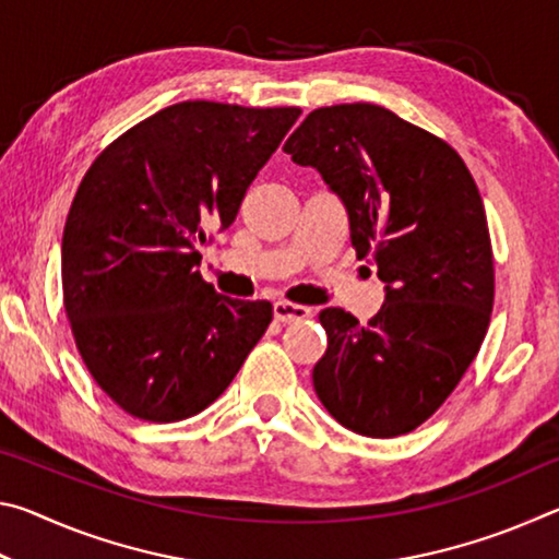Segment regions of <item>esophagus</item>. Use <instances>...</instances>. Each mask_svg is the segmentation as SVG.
Returning a JSON list of instances; mask_svg holds the SVG:
<instances>
[{
  "label": "esophagus",
  "mask_w": 559,
  "mask_h": 559,
  "mask_svg": "<svg viewBox=\"0 0 559 559\" xmlns=\"http://www.w3.org/2000/svg\"><path fill=\"white\" fill-rule=\"evenodd\" d=\"M310 316H313V310L306 306H298V302H288V300L273 302V318H276L278 323H300V320H306Z\"/></svg>",
  "instance_id": "1"
}]
</instances>
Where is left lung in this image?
Segmentation results:
<instances>
[{
  "mask_svg": "<svg viewBox=\"0 0 559 559\" xmlns=\"http://www.w3.org/2000/svg\"><path fill=\"white\" fill-rule=\"evenodd\" d=\"M345 204L357 259L384 306L359 325L325 308L313 386L345 429L392 439L447 402L493 310V251L478 187L456 150L372 103L318 108L283 145Z\"/></svg>",
  "mask_w": 559,
  "mask_h": 559,
  "instance_id": "8db88e82",
  "label": "left lung"
}]
</instances>
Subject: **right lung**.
I'll return each instance as SVG.
<instances>
[{"mask_svg": "<svg viewBox=\"0 0 559 559\" xmlns=\"http://www.w3.org/2000/svg\"><path fill=\"white\" fill-rule=\"evenodd\" d=\"M298 116L185 100L130 128L83 177L61 241L63 306L120 409L157 424L200 414L266 333L271 302L216 293L197 271L200 246L236 219Z\"/></svg>", "mask_w": 559, "mask_h": 559, "instance_id": "1", "label": "right lung"}]
</instances>
